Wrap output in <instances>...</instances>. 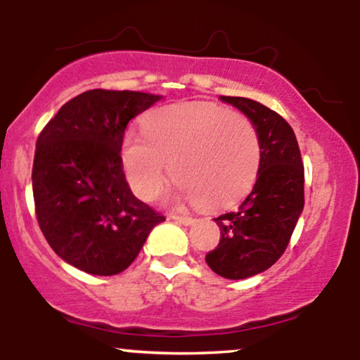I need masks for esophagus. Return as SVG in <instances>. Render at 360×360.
Instances as JSON below:
<instances>
[{
  "label": "esophagus",
  "instance_id": "34e87169",
  "mask_svg": "<svg viewBox=\"0 0 360 360\" xmlns=\"http://www.w3.org/2000/svg\"><path fill=\"white\" fill-rule=\"evenodd\" d=\"M171 220H174L176 223H181V225H193L194 221V218H191V217H179V214H171Z\"/></svg>",
  "mask_w": 360,
  "mask_h": 360
}]
</instances>
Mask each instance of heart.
I'll list each match as a JSON object with an SVG mask.
<instances>
[{
  "label": "heart",
  "mask_w": 360,
  "mask_h": 360,
  "mask_svg": "<svg viewBox=\"0 0 360 360\" xmlns=\"http://www.w3.org/2000/svg\"><path fill=\"white\" fill-rule=\"evenodd\" d=\"M172 177L188 200L217 210L250 191L260 166V143L245 115L214 103H181L143 118V134L128 131L122 166L142 200L159 196Z\"/></svg>",
  "instance_id": "b5f03b06"
}]
</instances>
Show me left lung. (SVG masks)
<instances>
[{"mask_svg":"<svg viewBox=\"0 0 360 360\" xmlns=\"http://www.w3.org/2000/svg\"><path fill=\"white\" fill-rule=\"evenodd\" d=\"M250 120L260 143L257 181L235 212L213 218L220 243L206 264L226 279H245L269 269L286 250L304 206V167L295 131L260 103L221 96Z\"/></svg>","mask_w":360,"mask_h":360,"instance_id":"1","label":"left lung"}]
</instances>
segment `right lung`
<instances>
[{
	"label": "right lung",
	"mask_w": 360,
	"mask_h": 360,
	"mask_svg": "<svg viewBox=\"0 0 360 360\" xmlns=\"http://www.w3.org/2000/svg\"><path fill=\"white\" fill-rule=\"evenodd\" d=\"M159 100L140 91H86L37 139L32 186L40 230L60 259L88 274L125 271L166 220L134 196L120 155L128 122Z\"/></svg>",
	"instance_id": "right-lung-1"
}]
</instances>
